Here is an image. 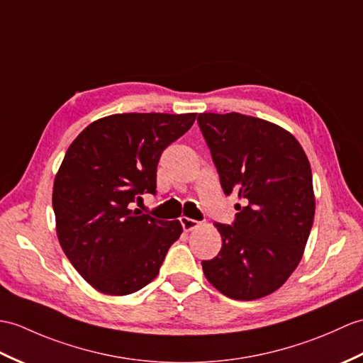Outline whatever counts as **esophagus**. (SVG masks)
<instances>
[{
	"instance_id": "1",
	"label": "esophagus",
	"mask_w": 363,
	"mask_h": 363,
	"mask_svg": "<svg viewBox=\"0 0 363 363\" xmlns=\"http://www.w3.org/2000/svg\"><path fill=\"white\" fill-rule=\"evenodd\" d=\"M179 221H181V225H182V229L185 232H190L193 229H196V227L199 225V223L196 220H191V218H187V216H181Z\"/></svg>"
}]
</instances>
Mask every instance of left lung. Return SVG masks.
I'll return each mask as SVG.
<instances>
[{"label":"left lung","mask_w":363,"mask_h":363,"mask_svg":"<svg viewBox=\"0 0 363 363\" xmlns=\"http://www.w3.org/2000/svg\"><path fill=\"white\" fill-rule=\"evenodd\" d=\"M198 123L225 195L237 193L232 224L215 223L223 247L202 261L215 288L233 300L277 291L298 266L314 221L313 173L298 140L281 126L240 113H202Z\"/></svg>","instance_id":"obj_1"}]
</instances>
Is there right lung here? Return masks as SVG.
I'll return each mask as SVG.
<instances>
[{"label":"right lung","mask_w":363,"mask_h":363,"mask_svg":"<svg viewBox=\"0 0 363 363\" xmlns=\"http://www.w3.org/2000/svg\"><path fill=\"white\" fill-rule=\"evenodd\" d=\"M195 119V113L113 114L88 125L67 148L52 191L57 237L92 288L128 296L159 274L182 225L131 207L145 193L156 195L162 151Z\"/></svg>","instance_id":"obj_1"}]
</instances>
